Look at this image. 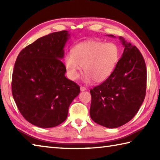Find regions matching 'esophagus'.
<instances>
[{
    "label": "esophagus",
    "instance_id": "esophagus-1",
    "mask_svg": "<svg viewBox=\"0 0 160 160\" xmlns=\"http://www.w3.org/2000/svg\"><path fill=\"white\" fill-rule=\"evenodd\" d=\"M86 90H87V89H86L85 87H83V86H81V87H80V90L82 91V92L85 91Z\"/></svg>",
    "mask_w": 160,
    "mask_h": 160
}]
</instances>
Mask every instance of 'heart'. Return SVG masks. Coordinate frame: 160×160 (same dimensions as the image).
<instances>
[{
  "mask_svg": "<svg viewBox=\"0 0 160 160\" xmlns=\"http://www.w3.org/2000/svg\"><path fill=\"white\" fill-rule=\"evenodd\" d=\"M119 57L120 49L115 43L88 40L75 45L64 63L70 79H78L83 68V80L86 83L92 80L99 83L112 74Z\"/></svg>",
  "mask_w": 160,
  "mask_h": 160,
  "instance_id": "b5f03b06",
  "label": "heart"
}]
</instances>
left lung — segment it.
I'll return each mask as SVG.
<instances>
[{"label": "left lung", "mask_w": 160, "mask_h": 160, "mask_svg": "<svg viewBox=\"0 0 160 160\" xmlns=\"http://www.w3.org/2000/svg\"><path fill=\"white\" fill-rule=\"evenodd\" d=\"M119 39L124 51L114 70L108 79L90 90L91 118L110 128L123 126L134 117L144 101L147 86V70L141 53L123 37Z\"/></svg>", "instance_id": "left-lung-1"}]
</instances>
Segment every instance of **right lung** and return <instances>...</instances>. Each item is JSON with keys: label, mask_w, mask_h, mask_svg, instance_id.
<instances>
[{"label": "right lung", "mask_w": 160, "mask_h": 160, "mask_svg": "<svg viewBox=\"0 0 160 160\" xmlns=\"http://www.w3.org/2000/svg\"><path fill=\"white\" fill-rule=\"evenodd\" d=\"M70 38L68 31L46 35L20 51L12 77V93L21 114L40 128H52L66 120L80 86L65 76L61 59Z\"/></svg>", "instance_id": "obj_1"}]
</instances>
